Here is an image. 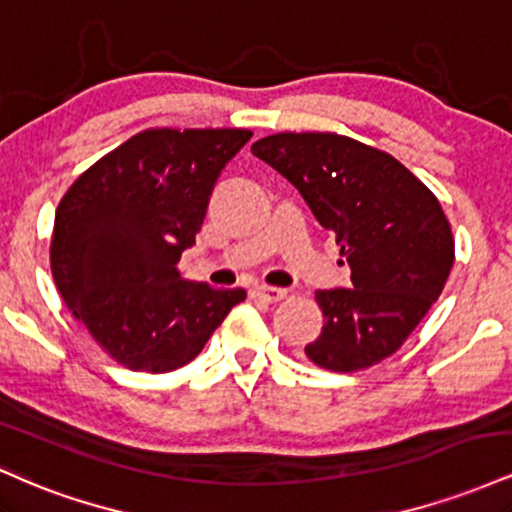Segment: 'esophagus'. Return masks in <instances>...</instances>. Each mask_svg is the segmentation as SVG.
<instances>
[{
    "label": "esophagus",
    "instance_id": "esophagus-1",
    "mask_svg": "<svg viewBox=\"0 0 512 512\" xmlns=\"http://www.w3.org/2000/svg\"><path fill=\"white\" fill-rule=\"evenodd\" d=\"M286 296L284 289H276V286H252L250 298L252 301H264V303H276Z\"/></svg>",
    "mask_w": 512,
    "mask_h": 512
}]
</instances>
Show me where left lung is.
Returning a JSON list of instances; mask_svg holds the SVG:
<instances>
[{
    "mask_svg": "<svg viewBox=\"0 0 512 512\" xmlns=\"http://www.w3.org/2000/svg\"><path fill=\"white\" fill-rule=\"evenodd\" d=\"M252 154L301 192L337 236L351 289L315 291V366L354 373L392 356L443 293L455 238L438 197L395 156L334 132H281Z\"/></svg>",
    "mask_w": 512,
    "mask_h": 512,
    "instance_id": "obj_1",
    "label": "left lung"
}]
</instances>
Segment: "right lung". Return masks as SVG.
<instances>
[{"mask_svg": "<svg viewBox=\"0 0 512 512\" xmlns=\"http://www.w3.org/2000/svg\"><path fill=\"white\" fill-rule=\"evenodd\" d=\"M250 129L151 127L98 158L55 211L57 291L113 361L168 373L190 363L243 289H211L178 272L195 245L219 173Z\"/></svg>", "mask_w": 512, "mask_h": 512, "instance_id": "right-lung-1", "label": "right lung"}]
</instances>
